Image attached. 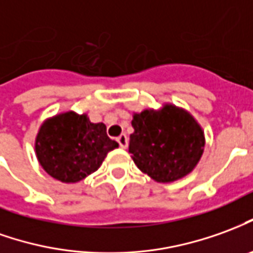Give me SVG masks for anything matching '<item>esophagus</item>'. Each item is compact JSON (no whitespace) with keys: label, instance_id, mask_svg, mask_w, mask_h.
<instances>
[{"label":"esophagus","instance_id":"1","mask_svg":"<svg viewBox=\"0 0 253 253\" xmlns=\"http://www.w3.org/2000/svg\"><path fill=\"white\" fill-rule=\"evenodd\" d=\"M116 141H118V144H119L121 148H127V145H128V138H127L126 134H121V135L116 138Z\"/></svg>","mask_w":253,"mask_h":253}]
</instances>
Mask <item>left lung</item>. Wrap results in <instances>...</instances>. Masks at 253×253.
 <instances>
[{"label":"left lung","instance_id":"left-lung-1","mask_svg":"<svg viewBox=\"0 0 253 253\" xmlns=\"http://www.w3.org/2000/svg\"><path fill=\"white\" fill-rule=\"evenodd\" d=\"M128 152L142 172L156 182L181 179L199 163L204 132L193 116L175 105L134 114Z\"/></svg>","mask_w":253,"mask_h":253}]
</instances>
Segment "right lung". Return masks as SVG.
<instances>
[{"instance_id":"add662e5","label":"right lung","mask_w":253,"mask_h":253,"mask_svg":"<svg viewBox=\"0 0 253 253\" xmlns=\"http://www.w3.org/2000/svg\"><path fill=\"white\" fill-rule=\"evenodd\" d=\"M118 146L107 135L104 123H91L86 115L75 112L47 119L35 139V152L42 169L65 183L82 181L94 172L107 153Z\"/></svg>"}]
</instances>
